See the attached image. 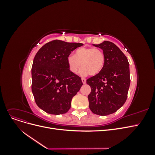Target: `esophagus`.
Listing matches in <instances>:
<instances>
[{"label":"esophagus","mask_w":155,"mask_h":155,"mask_svg":"<svg viewBox=\"0 0 155 155\" xmlns=\"http://www.w3.org/2000/svg\"><path fill=\"white\" fill-rule=\"evenodd\" d=\"M81 81H82V82H83V84H85L86 83V79L85 78H82L81 79Z\"/></svg>","instance_id":"34e87169"}]
</instances>
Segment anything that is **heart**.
Segmentation results:
<instances>
[{
	"label": "heart",
	"mask_w": 155,
	"mask_h": 155,
	"mask_svg": "<svg viewBox=\"0 0 155 155\" xmlns=\"http://www.w3.org/2000/svg\"><path fill=\"white\" fill-rule=\"evenodd\" d=\"M67 64L73 74H76L81 65L80 74L82 76L87 74L92 76H96L105 66V55L100 49L81 47L76 50L74 55L68 56Z\"/></svg>",
	"instance_id": "obj_1"
}]
</instances>
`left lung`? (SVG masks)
I'll return each instance as SVG.
<instances>
[{"mask_svg":"<svg viewBox=\"0 0 155 155\" xmlns=\"http://www.w3.org/2000/svg\"><path fill=\"white\" fill-rule=\"evenodd\" d=\"M93 46L104 51L105 64L99 74L87 80L91 88L88 96L89 108L94 114L107 116L116 112L126 101L130 82L129 63L112 42L105 41Z\"/></svg>","mask_w":155,"mask_h":155,"instance_id":"obj_1","label":"left lung"}]
</instances>
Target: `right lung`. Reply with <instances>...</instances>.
I'll return each mask as SVG.
<instances>
[{"instance_id":"obj_1","label":"right lung","mask_w":155,"mask_h":155,"mask_svg":"<svg viewBox=\"0 0 155 155\" xmlns=\"http://www.w3.org/2000/svg\"><path fill=\"white\" fill-rule=\"evenodd\" d=\"M82 43L54 40L37 51L31 67V91L36 104L51 114L66 113L80 90L81 78L70 72L67 58Z\"/></svg>"}]
</instances>
